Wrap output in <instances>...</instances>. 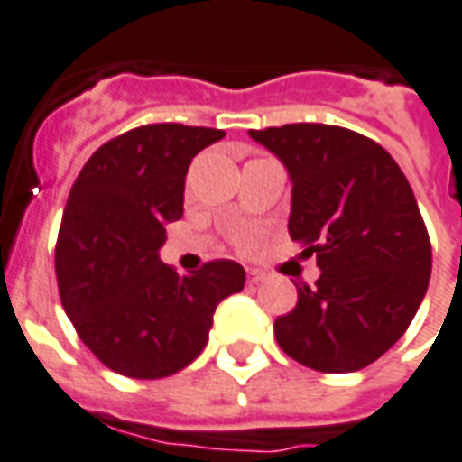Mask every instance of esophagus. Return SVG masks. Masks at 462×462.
Here are the masks:
<instances>
[{
	"label": "esophagus",
	"instance_id": "34e87169",
	"mask_svg": "<svg viewBox=\"0 0 462 462\" xmlns=\"http://www.w3.org/2000/svg\"><path fill=\"white\" fill-rule=\"evenodd\" d=\"M246 277H249V284H261L265 280V275L261 273V270H249V273H246Z\"/></svg>",
	"mask_w": 462,
	"mask_h": 462
}]
</instances>
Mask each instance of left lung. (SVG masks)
Segmentation results:
<instances>
[{
	"label": "left lung",
	"mask_w": 462,
	"mask_h": 462,
	"mask_svg": "<svg viewBox=\"0 0 462 462\" xmlns=\"http://www.w3.org/2000/svg\"><path fill=\"white\" fill-rule=\"evenodd\" d=\"M249 134L290 171V237L320 268L275 320L277 344L318 373L361 370L403 337L430 284L432 244L413 189L384 146L348 127Z\"/></svg>",
	"instance_id": "1"
}]
</instances>
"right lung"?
Returning <instances> with one entry per match:
<instances>
[{"mask_svg": "<svg viewBox=\"0 0 462 462\" xmlns=\"http://www.w3.org/2000/svg\"><path fill=\"white\" fill-rule=\"evenodd\" d=\"M223 130L133 127L101 144L70 187L56 239V282L82 344L114 373L159 380L204 351L218 303L244 287L235 261L192 275L161 263L163 225L180 220L185 175Z\"/></svg>", "mask_w": 462, "mask_h": 462, "instance_id": "add662e5", "label": "right lung"}]
</instances>
